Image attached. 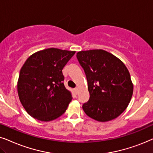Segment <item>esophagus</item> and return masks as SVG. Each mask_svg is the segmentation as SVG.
<instances>
[{
  "mask_svg": "<svg viewBox=\"0 0 153 153\" xmlns=\"http://www.w3.org/2000/svg\"><path fill=\"white\" fill-rule=\"evenodd\" d=\"M78 90H79V89H78V87H75V88L74 89L75 93V94H78Z\"/></svg>",
  "mask_w": 153,
  "mask_h": 153,
  "instance_id": "obj_1",
  "label": "esophagus"
}]
</instances>
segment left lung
Wrapping results in <instances>:
<instances>
[{
    "instance_id": "obj_1",
    "label": "left lung",
    "mask_w": 153,
    "mask_h": 153,
    "mask_svg": "<svg viewBox=\"0 0 153 153\" xmlns=\"http://www.w3.org/2000/svg\"><path fill=\"white\" fill-rule=\"evenodd\" d=\"M88 84L89 99L82 105L87 116L99 122L117 117L125 111L133 94V84L124 63L103 50L77 53Z\"/></svg>"
}]
</instances>
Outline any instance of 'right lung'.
<instances>
[{
  "mask_svg": "<svg viewBox=\"0 0 153 153\" xmlns=\"http://www.w3.org/2000/svg\"><path fill=\"white\" fill-rule=\"evenodd\" d=\"M75 53L48 48L33 54L24 63L17 91L22 105L31 117L49 122L66 111L72 95L63 82L62 69Z\"/></svg>",
  "mask_w": 153,
  "mask_h": 153,
  "instance_id": "1",
  "label": "right lung"
}]
</instances>
